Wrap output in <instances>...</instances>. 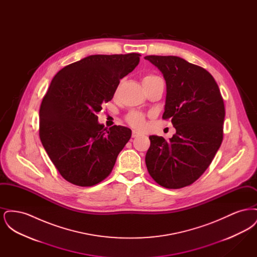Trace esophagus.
<instances>
[{
  "mask_svg": "<svg viewBox=\"0 0 257 257\" xmlns=\"http://www.w3.org/2000/svg\"><path fill=\"white\" fill-rule=\"evenodd\" d=\"M140 135L142 134H141L140 132L136 131V130H133V132H132V137H133V138H137V137H138V136H140Z\"/></svg>",
  "mask_w": 257,
  "mask_h": 257,
  "instance_id": "obj_1",
  "label": "esophagus"
}]
</instances>
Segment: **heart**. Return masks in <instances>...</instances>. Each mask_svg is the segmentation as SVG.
I'll return each instance as SVG.
<instances>
[{
    "instance_id": "1",
    "label": "heart",
    "mask_w": 257,
    "mask_h": 257,
    "mask_svg": "<svg viewBox=\"0 0 257 257\" xmlns=\"http://www.w3.org/2000/svg\"><path fill=\"white\" fill-rule=\"evenodd\" d=\"M160 77L158 76H155V75H147L144 77L143 79V82H146V81H151V80H154V79H158ZM127 121L132 125L133 127L136 128H144L146 126V118H145V114L140 112V111H131L128 115H127Z\"/></svg>"
}]
</instances>
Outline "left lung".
I'll return each mask as SVG.
<instances>
[{"label": "left lung", "mask_w": 257, "mask_h": 257, "mask_svg": "<svg viewBox=\"0 0 257 257\" xmlns=\"http://www.w3.org/2000/svg\"><path fill=\"white\" fill-rule=\"evenodd\" d=\"M163 74L167 95L163 118L176 130L170 141L149 136L147 171L168 189L191 185L206 171L222 142L225 110L220 88L204 68L175 56H147Z\"/></svg>", "instance_id": "obj_1"}]
</instances>
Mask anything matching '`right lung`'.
<instances>
[{"instance_id":"1","label":"right lung","mask_w":257,"mask_h":257,"mask_svg":"<svg viewBox=\"0 0 257 257\" xmlns=\"http://www.w3.org/2000/svg\"><path fill=\"white\" fill-rule=\"evenodd\" d=\"M140 54L91 55L53 78L39 110V137L50 159L68 182L88 187L104 180L131 138V129L98 122L119 80L132 72Z\"/></svg>"}]
</instances>
